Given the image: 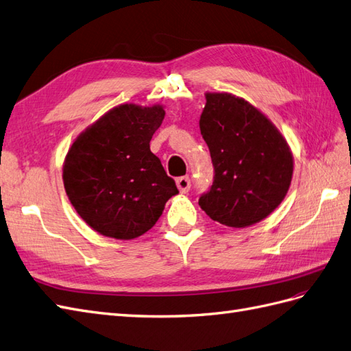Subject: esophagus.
Here are the masks:
<instances>
[{"instance_id":"1","label":"esophagus","mask_w":351,"mask_h":351,"mask_svg":"<svg viewBox=\"0 0 351 351\" xmlns=\"http://www.w3.org/2000/svg\"><path fill=\"white\" fill-rule=\"evenodd\" d=\"M176 185H178L179 191H181V193H188V191H190V188H191L190 178H188V176L178 178V179H176Z\"/></svg>"}]
</instances>
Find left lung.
I'll list each match as a JSON object with an SVG mask.
<instances>
[{"mask_svg": "<svg viewBox=\"0 0 351 351\" xmlns=\"http://www.w3.org/2000/svg\"><path fill=\"white\" fill-rule=\"evenodd\" d=\"M213 182L200 208L222 226L243 228L267 218L289 190L293 158L273 123L245 99L208 93L200 117Z\"/></svg>", "mask_w": 351, "mask_h": 351, "instance_id": "obj_1", "label": "left lung"}]
</instances>
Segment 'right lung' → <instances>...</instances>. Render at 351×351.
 Instances as JSON below:
<instances>
[{
	"label": "right lung",
	"mask_w": 351,
	"mask_h": 351,
	"mask_svg": "<svg viewBox=\"0 0 351 351\" xmlns=\"http://www.w3.org/2000/svg\"><path fill=\"white\" fill-rule=\"evenodd\" d=\"M165 119L160 105L124 104L80 134L64 165L69 202L87 226L102 236L130 240L142 236L178 194L157 156L152 134Z\"/></svg>",
	"instance_id": "add662e5"
}]
</instances>
